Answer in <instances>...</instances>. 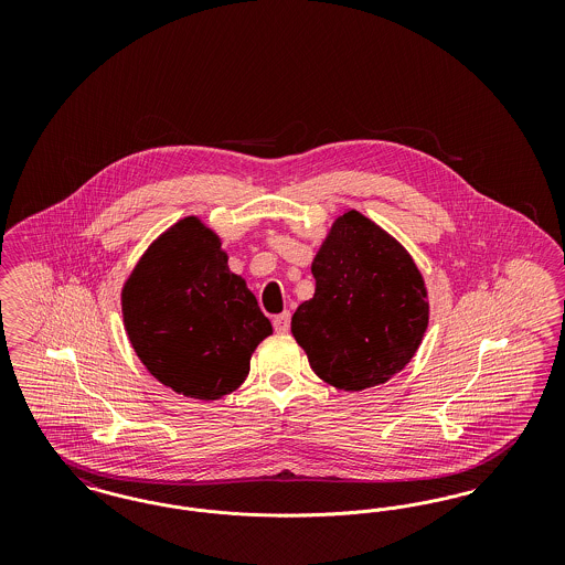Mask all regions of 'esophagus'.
I'll list each match as a JSON object with an SVG mask.
<instances>
[{"mask_svg":"<svg viewBox=\"0 0 565 565\" xmlns=\"http://www.w3.org/2000/svg\"><path fill=\"white\" fill-rule=\"evenodd\" d=\"M273 326H275V330H277V332H281V334H284V332H288V330H290V313L286 311V313L277 316V318L273 320Z\"/></svg>","mask_w":565,"mask_h":565,"instance_id":"obj_1","label":"esophagus"}]
</instances>
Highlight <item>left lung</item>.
<instances>
[{"mask_svg":"<svg viewBox=\"0 0 565 565\" xmlns=\"http://www.w3.org/2000/svg\"><path fill=\"white\" fill-rule=\"evenodd\" d=\"M316 295L292 334L316 375L337 390L387 383L413 360L430 322L422 270L403 243L358 210L339 215L311 263Z\"/></svg>","mask_w":565,"mask_h":565,"instance_id":"1","label":"left lung"}]
</instances>
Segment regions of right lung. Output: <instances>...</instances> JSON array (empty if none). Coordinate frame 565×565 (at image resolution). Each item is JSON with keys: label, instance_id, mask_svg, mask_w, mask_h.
Listing matches in <instances>:
<instances>
[{"label": "right lung", "instance_id": "1", "mask_svg": "<svg viewBox=\"0 0 565 565\" xmlns=\"http://www.w3.org/2000/svg\"><path fill=\"white\" fill-rule=\"evenodd\" d=\"M120 305L148 373L205 403L242 385L252 353L273 334L245 279L228 269L220 235L196 215L148 245L125 279Z\"/></svg>", "mask_w": 565, "mask_h": 565}]
</instances>
